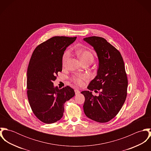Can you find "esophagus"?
<instances>
[{
	"mask_svg": "<svg viewBox=\"0 0 151 151\" xmlns=\"http://www.w3.org/2000/svg\"><path fill=\"white\" fill-rule=\"evenodd\" d=\"M74 92H75V93L77 95V94H78V93H80V91L78 89H76L75 90H74Z\"/></svg>",
	"mask_w": 151,
	"mask_h": 151,
	"instance_id": "1",
	"label": "esophagus"
}]
</instances>
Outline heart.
<instances>
[{
  "label": "heart",
  "instance_id": "obj_1",
  "mask_svg": "<svg viewBox=\"0 0 151 151\" xmlns=\"http://www.w3.org/2000/svg\"><path fill=\"white\" fill-rule=\"evenodd\" d=\"M76 53L80 60L84 63L86 62H92L93 60V53L88 50H77ZM70 57V53L68 50H65L63 53L62 58V64L63 67H65ZM85 74H76L71 77V80L76 84L81 86L83 84V81L86 78Z\"/></svg>",
  "mask_w": 151,
  "mask_h": 151
}]
</instances>
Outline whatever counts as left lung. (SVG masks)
Here are the masks:
<instances>
[{
    "label": "left lung",
    "instance_id": "8db88e82",
    "mask_svg": "<svg viewBox=\"0 0 151 151\" xmlns=\"http://www.w3.org/2000/svg\"><path fill=\"white\" fill-rule=\"evenodd\" d=\"M93 47L99 59L97 76L88 86L92 92L84 91V111L86 116L99 123H106L113 119L122 108L127 94L128 80L123 58L120 52L102 37L84 38Z\"/></svg>",
    "mask_w": 151,
    "mask_h": 151
}]
</instances>
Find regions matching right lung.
<instances>
[{
  "label": "right lung",
  "mask_w": 151,
  "mask_h": 151,
  "mask_svg": "<svg viewBox=\"0 0 151 151\" xmlns=\"http://www.w3.org/2000/svg\"><path fill=\"white\" fill-rule=\"evenodd\" d=\"M77 37H53L36 47L27 70V96L35 116L42 122L50 124L61 119L65 102L75 92L66 86L59 89L53 81L62 71V58L66 47Z\"/></svg>",
  "instance_id": "1"
}]
</instances>
